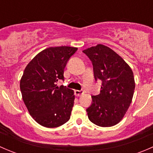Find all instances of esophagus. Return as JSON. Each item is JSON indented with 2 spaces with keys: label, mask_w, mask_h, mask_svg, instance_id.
I'll return each mask as SVG.
<instances>
[{
  "label": "esophagus",
  "mask_w": 153,
  "mask_h": 153,
  "mask_svg": "<svg viewBox=\"0 0 153 153\" xmlns=\"http://www.w3.org/2000/svg\"><path fill=\"white\" fill-rule=\"evenodd\" d=\"M84 93V92L83 90H75V94L76 96H81V95Z\"/></svg>",
  "instance_id": "obj_1"
}]
</instances>
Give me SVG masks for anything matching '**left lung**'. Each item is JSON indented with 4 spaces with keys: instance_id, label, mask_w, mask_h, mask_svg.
I'll use <instances>...</instances> for the list:
<instances>
[{
    "instance_id": "obj_1",
    "label": "left lung",
    "mask_w": 153,
    "mask_h": 153,
    "mask_svg": "<svg viewBox=\"0 0 153 153\" xmlns=\"http://www.w3.org/2000/svg\"><path fill=\"white\" fill-rule=\"evenodd\" d=\"M83 52L91 60L95 80H101L99 95L92 96L86 109L89 121L97 126L108 127L123 119L132 102L135 79L130 67L109 47L98 44Z\"/></svg>"
}]
</instances>
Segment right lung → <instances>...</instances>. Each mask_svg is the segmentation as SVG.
<instances>
[{
  "mask_svg": "<svg viewBox=\"0 0 153 153\" xmlns=\"http://www.w3.org/2000/svg\"><path fill=\"white\" fill-rule=\"evenodd\" d=\"M77 47H49L27 64L20 81L23 101L38 124L55 128L70 118L75 95L72 89L56 83L64 80V68Z\"/></svg>",
  "mask_w": 153,
  "mask_h": 153,
  "instance_id": "add662e5",
  "label": "right lung"
}]
</instances>
